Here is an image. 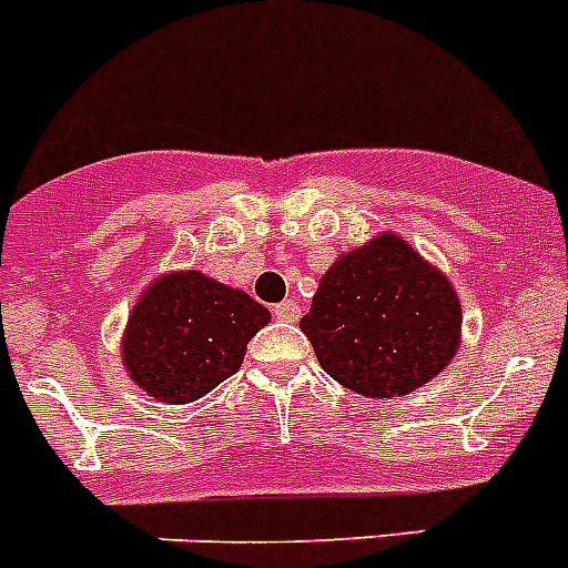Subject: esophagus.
I'll return each mask as SVG.
<instances>
[{"label": "esophagus", "mask_w": 568, "mask_h": 568, "mask_svg": "<svg viewBox=\"0 0 568 568\" xmlns=\"http://www.w3.org/2000/svg\"><path fill=\"white\" fill-rule=\"evenodd\" d=\"M273 315L278 321H287V324H293V321L301 318V307L295 304V301H281V304H275Z\"/></svg>", "instance_id": "34e87169"}]
</instances>
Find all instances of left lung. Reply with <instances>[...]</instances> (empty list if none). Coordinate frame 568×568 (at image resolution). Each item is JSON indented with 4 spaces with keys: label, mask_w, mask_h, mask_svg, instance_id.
<instances>
[{
    "label": "left lung",
    "mask_w": 568,
    "mask_h": 568,
    "mask_svg": "<svg viewBox=\"0 0 568 568\" xmlns=\"http://www.w3.org/2000/svg\"><path fill=\"white\" fill-rule=\"evenodd\" d=\"M301 329L329 378L369 398H400L449 364L460 304L409 244L378 235L327 270Z\"/></svg>",
    "instance_id": "obj_1"
}]
</instances>
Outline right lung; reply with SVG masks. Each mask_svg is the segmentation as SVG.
Here are the masks:
<instances>
[{
	"label": "right lung",
	"instance_id": "obj_1",
	"mask_svg": "<svg viewBox=\"0 0 568 568\" xmlns=\"http://www.w3.org/2000/svg\"><path fill=\"white\" fill-rule=\"evenodd\" d=\"M270 321L258 301L202 273L164 275L135 304L122 358L130 378L164 404H190L239 373Z\"/></svg>",
	"mask_w": 568,
	"mask_h": 568
}]
</instances>
